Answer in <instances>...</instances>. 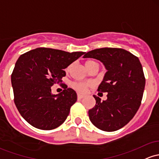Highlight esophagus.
<instances>
[{
	"label": "esophagus",
	"instance_id": "34e87169",
	"mask_svg": "<svg viewBox=\"0 0 159 159\" xmlns=\"http://www.w3.org/2000/svg\"><path fill=\"white\" fill-rule=\"evenodd\" d=\"M84 98V95H81V94H78V99H82Z\"/></svg>",
	"mask_w": 159,
	"mask_h": 159
}]
</instances>
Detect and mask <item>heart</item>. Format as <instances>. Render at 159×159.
I'll use <instances>...</instances> for the list:
<instances>
[{
	"mask_svg": "<svg viewBox=\"0 0 159 159\" xmlns=\"http://www.w3.org/2000/svg\"><path fill=\"white\" fill-rule=\"evenodd\" d=\"M93 61H88L86 62L85 65H86L87 68L88 69V67L93 63ZM93 85V83L91 82H82V81H78V82H73L71 84V87L77 90V91L80 92V93H84L86 91L87 88L89 87H91Z\"/></svg>",
	"mask_w": 159,
	"mask_h": 159,
	"instance_id": "heart-1",
	"label": "heart"
}]
</instances>
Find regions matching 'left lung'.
<instances>
[{
	"mask_svg": "<svg viewBox=\"0 0 159 159\" xmlns=\"http://www.w3.org/2000/svg\"><path fill=\"white\" fill-rule=\"evenodd\" d=\"M84 58L99 60L107 70L97 90L108 93L107 99L101 102L93 95L96 105L89 118L104 131L119 130L135 116L143 95L146 79L138 57L121 48H104L85 53Z\"/></svg>",
	"mask_w": 159,
	"mask_h": 159,
	"instance_id": "left-lung-1",
	"label": "left lung"
}]
</instances>
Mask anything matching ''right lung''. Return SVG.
<instances>
[{"label": "right lung", "mask_w": 159, "mask_h": 159, "mask_svg": "<svg viewBox=\"0 0 159 159\" xmlns=\"http://www.w3.org/2000/svg\"><path fill=\"white\" fill-rule=\"evenodd\" d=\"M39 48L22 54L11 75L14 102L22 118L41 130L60 126L77 101V93L62 83L64 69L84 54ZM61 83L64 90L55 95L51 87Z\"/></svg>", "instance_id": "1"}]
</instances>
